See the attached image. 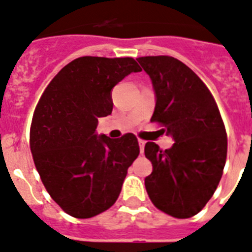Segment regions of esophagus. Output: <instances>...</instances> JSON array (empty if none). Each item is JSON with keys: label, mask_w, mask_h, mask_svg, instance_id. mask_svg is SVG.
<instances>
[{"label": "esophagus", "mask_w": 252, "mask_h": 252, "mask_svg": "<svg viewBox=\"0 0 252 252\" xmlns=\"http://www.w3.org/2000/svg\"><path fill=\"white\" fill-rule=\"evenodd\" d=\"M138 145H139V151H141V154H143V150H145L146 142L143 141V139H138Z\"/></svg>", "instance_id": "34e87169"}]
</instances>
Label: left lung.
I'll use <instances>...</instances> for the list:
<instances>
[{
    "label": "left lung",
    "mask_w": 252,
    "mask_h": 252,
    "mask_svg": "<svg viewBox=\"0 0 252 252\" xmlns=\"http://www.w3.org/2000/svg\"><path fill=\"white\" fill-rule=\"evenodd\" d=\"M137 61L155 92L151 122L164 126L174 141L161 151L147 142L145 155L152 173L146 191L156 208L179 219L201 211L217 189L227 158V134L214 97L200 78L170 56H146Z\"/></svg>",
    "instance_id": "left-lung-1"
}]
</instances>
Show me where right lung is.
Segmentation results:
<instances>
[{
    "label": "right lung",
    "instance_id": "right-lung-1",
    "mask_svg": "<svg viewBox=\"0 0 252 252\" xmlns=\"http://www.w3.org/2000/svg\"><path fill=\"white\" fill-rule=\"evenodd\" d=\"M141 67L132 58L83 56L51 80L35 107L31 151L44 187L74 218L87 219L113 206L126 170L139 154L136 136L97 134L113 111V88Z\"/></svg>",
    "mask_w": 252,
    "mask_h": 252
}]
</instances>
